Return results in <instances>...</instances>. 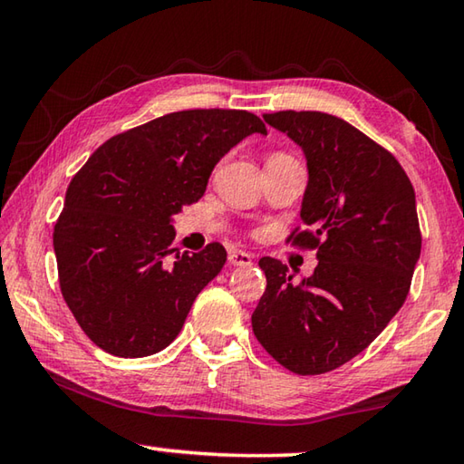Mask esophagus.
Wrapping results in <instances>:
<instances>
[{
    "label": "esophagus",
    "instance_id": "esophagus-1",
    "mask_svg": "<svg viewBox=\"0 0 464 464\" xmlns=\"http://www.w3.org/2000/svg\"><path fill=\"white\" fill-rule=\"evenodd\" d=\"M251 254H247V251H241V249H233L229 251V264L233 266H241V268H246V266H251Z\"/></svg>",
    "mask_w": 464,
    "mask_h": 464
}]
</instances>
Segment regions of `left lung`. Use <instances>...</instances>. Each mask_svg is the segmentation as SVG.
<instances>
[{
    "label": "left lung",
    "mask_w": 464,
    "mask_h": 464,
    "mask_svg": "<svg viewBox=\"0 0 464 464\" xmlns=\"http://www.w3.org/2000/svg\"><path fill=\"white\" fill-rule=\"evenodd\" d=\"M307 160L304 231L317 268L298 285L280 260L262 257L266 293L251 327L290 372L324 374L371 345L410 293L421 235L410 178L387 149L325 112L264 114Z\"/></svg>",
    "instance_id": "obj_1"
}]
</instances>
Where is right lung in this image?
<instances>
[{
    "instance_id": "right-lung-1",
    "label": "right lung",
    "mask_w": 464,
    "mask_h": 464,
    "mask_svg": "<svg viewBox=\"0 0 464 464\" xmlns=\"http://www.w3.org/2000/svg\"><path fill=\"white\" fill-rule=\"evenodd\" d=\"M254 132L268 135L246 110H182L106 140L73 176L53 246L63 298L98 348L143 358L176 340L227 251L174 254V215Z\"/></svg>"
}]
</instances>
